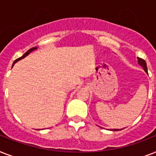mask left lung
<instances>
[{"label": "left lung", "instance_id": "8db88e82", "mask_svg": "<svg viewBox=\"0 0 156 156\" xmlns=\"http://www.w3.org/2000/svg\"><path fill=\"white\" fill-rule=\"evenodd\" d=\"M138 64L140 65V66H143V68L144 69V70L147 73V63H146V61L143 60V59L142 58H139V57H138ZM117 130V129H114L113 131H116Z\"/></svg>", "mask_w": 156, "mask_h": 156}]
</instances>
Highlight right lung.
Here are the masks:
<instances>
[{
	"label": "right lung",
	"instance_id": "right-lung-1",
	"mask_svg": "<svg viewBox=\"0 0 156 156\" xmlns=\"http://www.w3.org/2000/svg\"><path fill=\"white\" fill-rule=\"evenodd\" d=\"M36 48H36V47H35V48H30V49H29V50H28L27 52H26L25 54H23V56H21V57H19V58H18V59H16L15 61H14V62H13V65H14V64L16 63V62H17V61H19V60H21V59H23V58H24V57H25V56H27L28 54L30 53V52H32L33 50H35V49H36Z\"/></svg>",
	"mask_w": 156,
	"mask_h": 156
}]
</instances>
